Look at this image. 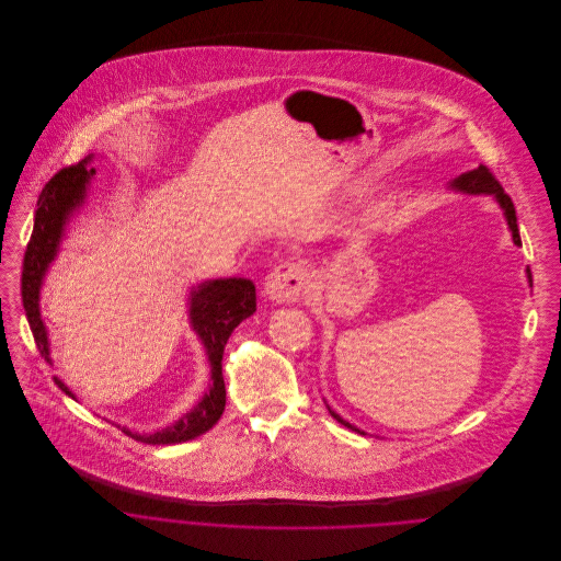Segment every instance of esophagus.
Listing matches in <instances>:
<instances>
[{"mask_svg":"<svg viewBox=\"0 0 561 561\" xmlns=\"http://www.w3.org/2000/svg\"><path fill=\"white\" fill-rule=\"evenodd\" d=\"M307 289V270L298 263H280L265 278V294L274 302H294Z\"/></svg>","mask_w":561,"mask_h":561,"instance_id":"esophagus-1","label":"esophagus"}]
</instances>
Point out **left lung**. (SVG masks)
<instances>
[{
  "mask_svg": "<svg viewBox=\"0 0 561 561\" xmlns=\"http://www.w3.org/2000/svg\"><path fill=\"white\" fill-rule=\"evenodd\" d=\"M449 187H451V190H456V192H465V194H493V198H495V201L500 203V207L504 209L506 226H508V230H511V234H513V243H515V245H522L513 201H511V196L504 192V187H502V185H500V181L491 174V170H489L486 165H480V168H476V170H469V172L460 174L458 179H454V181L449 183ZM528 283L533 285L530 272H528ZM329 413H331L335 420H339L341 424H345L347 428L358 431V433H363V435H365V431L356 428L354 424H350L347 420H343V417H341L339 413H335V411H331V409H329Z\"/></svg>",
  "mask_w": 561,
  "mask_h": 561,
  "instance_id": "1",
  "label": "left lung"
}]
</instances>
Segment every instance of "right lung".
<instances>
[{
	"instance_id": "right-lung-1",
	"label": "right lung",
	"mask_w": 561,
	"mask_h": 561,
	"mask_svg": "<svg viewBox=\"0 0 561 561\" xmlns=\"http://www.w3.org/2000/svg\"><path fill=\"white\" fill-rule=\"evenodd\" d=\"M92 157L83 159L77 165L59 170L42 190L35 211V228L24 254V272H22V300L26 309V318L37 343L39 354L50 360V343L48 331L39 311V291L44 285V276L59 252V243L64 241L66 226L75 211L85 203L90 179L94 176V168H88ZM256 311V287L248 278H216L205 280L190 291V324L201 339L209 369L211 385L201 402L190 409L174 424L157 431V433H135L130 428H122L126 435L146 442V444H179L198 437L209 431L226 409V382H222V350L228 345L232 331ZM55 385L70 398L75 393L55 376Z\"/></svg>"
}]
</instances>
